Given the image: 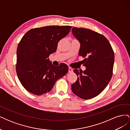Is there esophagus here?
<instances>
[{"instance_id":"esophagus-1","label":"esophagus","mask_w":130,"mask_h":130,"mask_svg":"<svg viewBox=\"0 0 130 130\" xmlns=\"http://www.w3.org/2000/svg\"><path fill=\"white\" fill-rule=\"evenodd\" d=\"M73 72V69L72 68L69 67V68H68V72L69 73H72Z\"/></svg>"}]
</instances>
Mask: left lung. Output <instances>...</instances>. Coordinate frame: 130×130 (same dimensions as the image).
<instances>
[{"label":"left lung","instance_id":"1","mask_svg":"<svg viewBox=\"0 0 130 130\" xmlns=\"http://www.w3.org/2000/svg\"><path fill=\"white\" fill-rule=\"evenodd\" d=\"M74 36L80 43L79 56L85 58L86 70L74 69L77 79L72 85V90L83 99L100 94L111 80L115 54L109 41L103 35L92 30L73 27Z\"/></svg>","mask_w":130,"mask_h":130}]
</instances>
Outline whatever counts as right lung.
<instances>
[{
    "mask_svg": "<svg viewBox=\"0 0 130 130\" xmlns=\"http://www.w3.org/2000/svg\"><path fill=\"white\" fill-rule=\"evenodd\" d=\"M70 26H47L32 29L24 35L17 50L16 72L27 91L41 95L50 92L56 81L67 73L64 63L54 66L48 58L70 31Z\"/></svg>",
    "mask_w": 130,
    "mask_h": 130,
    "instance_id": "right-lung-1",
    "label": "right lung"
}]
</instances>
